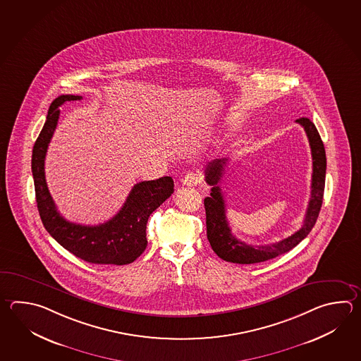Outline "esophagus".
I'll list each match as a JSON object with an SVG mask.
<instances>
[{
	"label": "esophagus",
	"instance_id": "1",
	"mask_svg": "<svg viewBox=\"0 0 361 361\" xmlns=\"http://www.w3.org/2000/svg\"><path fill=\"white\" fill-rule=\"evenodd\" d=\"M202 180H203L202 173H200L199 171H192V172H189V173L183 178V184H184L185 186H197V185L202 183Z\"/></svg>",
	"mask_w": 361,
	"mask_h": 361
}]
</instances>
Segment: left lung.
I'll use <instances>...</instances> for the list:
<instances>
[{"instance_id": "1", "label": "left lung", "mask_w": 361, "mask_h": 361, "mask_svg": "<svg viewBox=\"0 0 361 361\" xmlns=\"http://www.w3.org/2000/svg\"><path fill=\"white\" fill-rule=\"evenodd\" d=\"M305 128L309 139L311 155H312V178H311V198L306 211L302 228L293 235L276 243L266 245H250L236 239L231 234L226 219V204L219 186L224 169L228 159H216L206 167V183L212 186L211 195L204 199L206 208L207 238L219 257L240 265L258 264L267 259L278 257L280 255L295 248L297 244L309 235L314 228L323 204L324 186H325V171L326 157L323 141L317 133V127L309 118H300L295 121Z\"/></svg>"}]
</instances>
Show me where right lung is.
Returning a JSON list of instances; mask_svg holds the SVG:
<instances>
[{
    "label": "right lung",
    "mask_w": 361,
    "mask_h": 361,
    "mask_svg": "<svg viewBox=\"0 0 361 361\" xmlns=\"http://www.w3.org/2000/svg\"><path fill=\"white\" fill-rule=\"evenodd\" d=\"M81 99L78 95L58 96L50 105L44 128L35 142L32 173L38 212L49 234L75 257L97 265H127L147 248V219L171 197L173 180L164 176L135 185L119 212L100 225L87 226L66 221L56 209L46 184L44 157L59 121L60 105Z\"/></svg>",
    "instance_id": "obj_1"
}]
</instances>
